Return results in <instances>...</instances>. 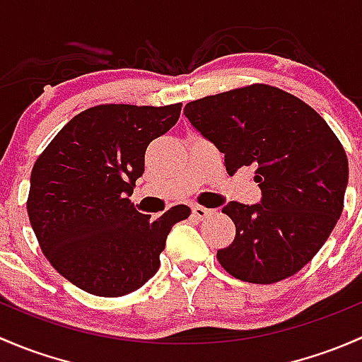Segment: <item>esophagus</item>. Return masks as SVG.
I'll use <instances>...</instances> for the list:
<instances>
[{"label": "esophagus", "mask_w": 362, "mask_h": 362, "mask_svg": "<svg viewBox=\"0 0 362 362\" xmlns=\"http://www.w3.org/2000/svg\"><path fill=\"white\" fill-rule=\"evenodd\" d=\"M211 214H214V210H210V208L199 206V204H192V215H194L196 218H206L210 217Z\"/></svg>", "instance_id": "esophagus-1"}]
</instances>
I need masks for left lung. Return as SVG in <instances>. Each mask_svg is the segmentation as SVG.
<instances>
[{
	"mask_svg": "<svg viewBox=\"0 0 362 362\" xmlns=\"http://www.w3.org/2000/svg\"><path fill=\"white\" fill-rule=\"evenodd\" d=\"M185 117L224 154L226 170L254 168L261 202L222 208L236 236L222 268L250 284L294 275L329 238L343 210L349 160L326 120L293 94L255 86L191 101Z\"/></svg>",
	"mask_w": 362,
	"mask_h": 362,
	"instance_id": "1",
	"label": "left lung"
}]
</instances>
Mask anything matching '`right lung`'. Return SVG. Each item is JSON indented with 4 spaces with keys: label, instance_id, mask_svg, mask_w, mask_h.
I'll list each match as a JSON object with an SVG mask.
<instances>
[{
    "label": "right lung",
    "instance_id": "1",
    "mask_svg": "<svg viewBox=\"0 0 362 362\" xmlns=\"http://www.w3.org/2000/svg\"><path fill=\"white\" fill-rule=\"evenodd\" d=\"M182 105H100L56 134L31 171L28 215L50 264L86 293L117 298L140 289L191 208L177 204L156 221L129 196L145 171L148 144L168 133Z\"/></svg>",
    "mask_w": 362,
    "mask_h": 362
}]
</instances>
